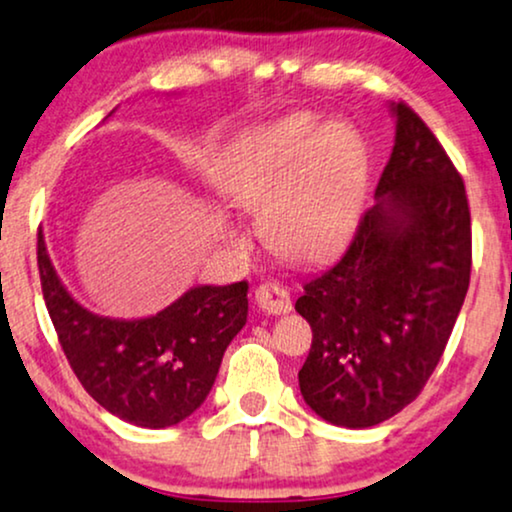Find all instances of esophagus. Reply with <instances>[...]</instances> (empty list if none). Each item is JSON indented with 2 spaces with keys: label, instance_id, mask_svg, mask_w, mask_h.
<instances>
[{
  "label": "esophagus",
  "instance_id": "34e87169",
  "mask_svg": "<svg viewBox=\"0 0 512 512\" xmlns=\"http://www.w3.org/2000/svg\"><path fill=\"white\" fill-rule=\"evenodd\" d=\"M255 302L260 304L262 312L267 314H288L293 309V302H290V293L286 286L276 281H264L255 290Z\"/></svg>",
  "mask_w": 512,
  "mask_h": 512
}]
</instances>
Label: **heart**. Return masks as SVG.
Wrapping results in <instances>:
<instances>
[{
	"mask_svg": "<svg viewBox=\"0 0 512 512\" xmlns=\"http://www.w3.org/2000/svg\"><path fill=\"white\" fill-rule=\"evenodd\" d=\"M368 153L345 120L290 113L238 141L219 189L236 208L260 210L278 255L316 262L347 241L364 208Z\"/></svg>",
	"mask_w": 512,
	"mask_h": 512,
	"instance_id": "obj_1",
	"label": "heart"
}]
</instances>
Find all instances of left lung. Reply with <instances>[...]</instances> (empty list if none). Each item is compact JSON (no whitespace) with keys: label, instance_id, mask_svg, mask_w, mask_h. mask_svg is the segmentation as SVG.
<instances>
[{"label":"left lung","instance_id":"1","mask_svg":"<svg viewBox=\"0 0 512 512\" xmlns=\"http://www.w3.org/2000/svg\"><path fill=\"white\" fill-rule=\"evenodd\" d=\"M375 205L349 248L304 281L297 314L312 349L297 373L307 406L340 428H373L411 404L442 359L470 286L461 174L406 103Z\"/></svg>","mask_w":512,"mask_h":512}]
</instances>
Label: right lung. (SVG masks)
<instances>
[{
    "instance_id": "1",
    "label": "right lung",
    "mask_w": 512,
    "mask_h": 512,
    "mask_svg": "<svg viewBox=\"0 0 512 512\" xmlns=\"http://www.w3.org/2000/svg\"><path fill=\"white\" fill-rule=\"evenodd\" d=\"M42 293L58 342L84 390L113 416L160 430L208 397L229 342L248 321V283L193 286L144 319L94 314L70 295L37 236Z\"/></svg>"
}]
</instances>
